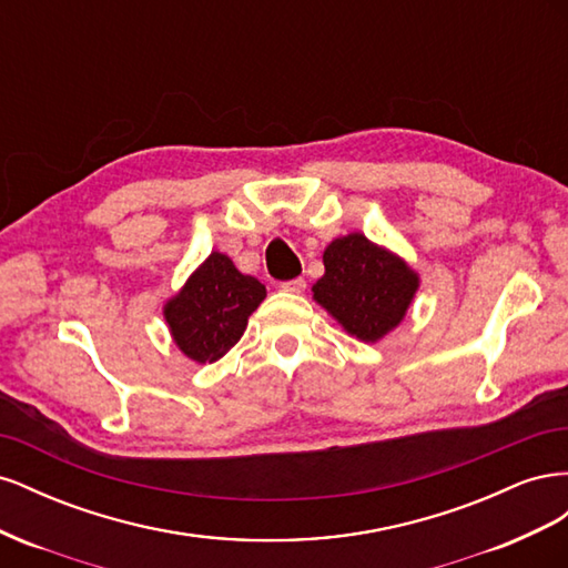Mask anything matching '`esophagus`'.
Segmentation results:
<instances>
[{
  "label": "esophagus",
  "instance_id": "esophagus-1",
  "mask_svg": "<svg viewBox=\"0 0 568 568\" xmlns=\"http://www.w3.org/2000/svg\"><path fill=\"white\" fill-rule=\"evenodd\" d=\"M280 286H282V291H288V294H303V291H305V280L296 277V280H291V282H282Z\"/></svg>",
  "mask_w": 568,
  "mask_h": 568
}]
</instances>
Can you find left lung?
<instances>
[{
    "mask_svg": "<svg viewBox=\"0 0 568 568\" xmlns=\"http://www.w3.org/2000/svg\"><path fill=\"white\" fill-rule=\"evenodd\" d=\"M322 263L324 274L311 288L313 301L363 343L398 329L422 284L419 272L403 255L363 232L334 239Z\"/></svg>",
    "mask_w": 568,
    "mask_h": 568,
    "instance_id": "obj_1",
    "label": "left lung"
}]
</instances>
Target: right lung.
Instances as JSON below:
<instances>
[{
    "label": "right lung",
    "instance_id": "1",
    "mask_svg": "<svg viewBox=\"0 0 568 568\" xmlns=\"http://www.w3.org/2000/svg\"><path fill=\"white\" fill-rule=\"evenodd\" d=\"M265 296V284L239 272L230 255L213 251L163 303V320L184 357L211 365L236 346Z\"/></svg>",
    "mask_w": 568,
    "mask_h": 568
}]
</instances>
